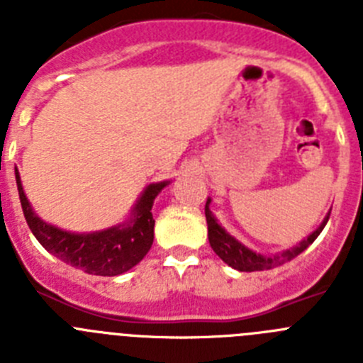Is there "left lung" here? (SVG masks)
Wrapping results in <instances>:
<instances>
[{
	"label": "left lung",
	"instance_id": "obj_1",
	"mask_svg": "<svg viewBox=\"0 0 363 363\" xmlns=\"http://www.w3.org/2000/svg\"><path fill=\"white\" fill-rule=\"evenodd\" d=\"M209 205L211 198H207V203H205V218H207V233H209L211 247H213V251L216 252L229 267L242 272L267 271V269H274L278 267V265H284L287 264V262H291L293 258H296L300 252L306 251L307 247H309L314 240L318 238V234L323 230L327 220H329V214H331V211H329L327 216L323 218L322 223L318 225V229L313 230L307 238H303L300 243L291 247V249H285V251L277 252V255H259V252L252 251V249L243 245L242 242H238L233 234L227 233V230L221 227L220 221L216 220V216L211 213Z\"/></svg>",
	"mask_w": 363,
	"mask_h": 363
}]
</instances>
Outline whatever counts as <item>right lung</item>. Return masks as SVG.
Wrapping results in <instances>:
<instances>
[{"label": "right lung", "mask_w": 363, "mask_h": 363, "mask_svg": "<svg viewBox=\"0 0 363 363\" xmlns=\"http://www.w3.org/2000/svg\"><path fill=\"white\" fill-rule=\"evenodd\" d=\"M14 172L25 220L38 242L65 264L96 277H118L142 262L154 242L152 203L163 187L171 184L165 179L147 185L130 216L118 225L94 233H70L50 225L34 213L21 185L18 167Z\"/></svg>", "instance_id": "1"}]
</instances>
